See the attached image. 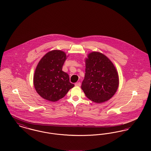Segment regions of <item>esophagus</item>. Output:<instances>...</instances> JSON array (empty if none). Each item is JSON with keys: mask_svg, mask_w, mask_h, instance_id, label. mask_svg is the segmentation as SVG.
<instances>
[{"mask_svg": "<svg viewBox=\"0 0 151 151\" xmlns=\"http://www.w3.org/2000/svg\"><path fill=\"white\" fill-rule=\"evenodd\" d=\"M75 86H81V83H80V82H79V83H76V84H75Z\"/></svg>", "mask_w": 151, "mask_h": 151, "instance_id": "esophagus-1", "label": "esophagus"}]
</instances>
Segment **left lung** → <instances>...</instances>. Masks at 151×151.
I'll list each match as a JSON object with an SVG mask.
<instances>
[{"label":"left lung","instance_id":"1","mask_svg":"<svg viewBox=\"0 0 151 151\" xmlns=\"http://www.w3.org/2000/svg\"><path fill=\"white\" fill-rule=\"evenodd\" d=\"M86 73L81 89L96 103L110 99L119 86L118 73L112 62L102 53L93 51L85 59Z\"/></svg>","mask_w":151,"mask_h":151}]
</instances>
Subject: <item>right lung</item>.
<instances>
[{
	"label": "right lung",
	"instance_id": "1",
	"mask_svg": "<svg viewBox=\"0 0 151 151\" xmlns=\"http://www.w3.org/2000/svg\"><path fill=\"white\" fill-rule=\"evenodd\" d=\"M68 56L65 52L54 50L47 52L38 62L33 76L36 92L44 99L56 102L64 97L74 84L62 71Z\"/></svg>",
	"mask_w": 151,
	"mask_h": 151
}]
</instances>
